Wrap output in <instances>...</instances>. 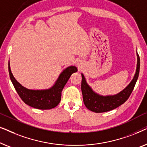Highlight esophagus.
Instances as JSON below:
<instances>
[{"instance_id":"34e87169","label":"esophagus","mask_w":147,"mask_h":147,"mask_svg":"<svg viewBox=\"0 0 147 147\" xmlns=\"http://www.w3.org/2000/svg\"><path fill=\"white\" fill-rule=\"evenodd\" d=\"M78 65H79V66H80V64H79V63H78Z\"/></svg>"}]
</instances>
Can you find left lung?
Here are the masks:
<instances>
[{
    "label": "left lung",
    "instance_id": "left-lung-1",
    "mask_svg": "<svg viewBox=\"0 0 147 147\" xmlns=\"http://www.w3.org/2000/svg\"><path fill=\"white\" fill-rule=\"evenodd\" d=\"M137 55V64L136 73L130 84L119 93L112 96H102L93 91L88 85L84 74H82V92L84 103L88 110L96 113L105 112L115 109L124 104L131 94L137 81L140 70V57Z\"/></svg>",
    "mask_w": 147,
    "mask_h": 147
}]
</instances>
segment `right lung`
<instances>
[{"label":"right lung","instance_id":"add662e5","mask_svg":"<svg viewBox=\"0 0 147 147\" xmlns=\"http://www.w3.org/2000/svg\"><path fill=\"white\" fill-rule=\"evenodd\" d=\"M77 71L76 66H69L60 74L51 88L46 90H30L22 86L14 78L9 62L10 78L20 98L27 105L41 110L51 109L59 104L61 101L62 90L71 74Z\"/></svg>","mask_w":147,"mask_h":147}]
</instances>
